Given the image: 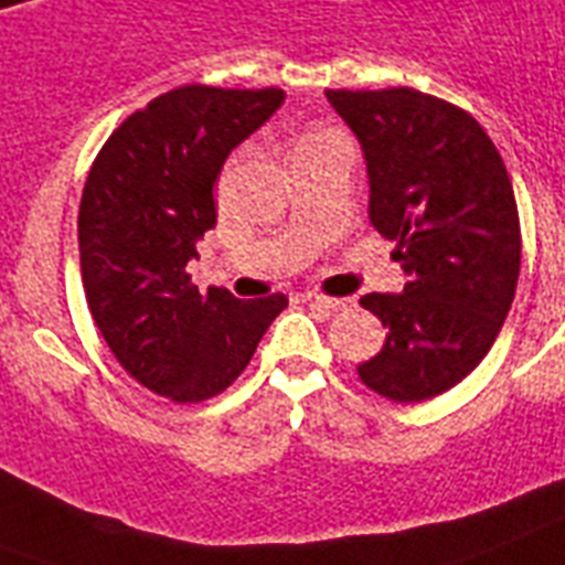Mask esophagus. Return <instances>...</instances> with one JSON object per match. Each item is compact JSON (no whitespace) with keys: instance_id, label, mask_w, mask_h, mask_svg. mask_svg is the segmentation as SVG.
Segmentation results:
<instances>
[{"instance_id":"1","label":"esophagus","mask_w":565,"mask_h":565,"mask_svg":"<svg viewBox=\"0 0 565 565\" xmlns=\"http://www.w3.org/2000/svg\"><path fill=\"white\" fill-rule=\"evenodd\" d=\"M305 301L316 307H324V310H345L351 307V298H333V296H322V292H307Z\"/></svg>"}]
</instances>
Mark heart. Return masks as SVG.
<instances>
[{
	"instance_id": "b5f03b06",
	"label": "heart",
	"mask_w": 565,
	"mask_h": 565,
	"mask_svg": "<svg viewBox=\"0 0 565 565\" xmlns=\"http://www.w3.org/2000/svg\"><path fill=\"white\" fill-rule=\"evenodd\" d=\"M330 136H333V132H307V136H301V139L296 141V148H292V150H298V148H307V145H316V141L330 139Z\"/></svg>"
}]
</instances>
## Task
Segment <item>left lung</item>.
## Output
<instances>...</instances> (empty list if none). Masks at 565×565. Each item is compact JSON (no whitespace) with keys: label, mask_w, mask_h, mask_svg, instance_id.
<instances>
[{"label":"left lung","mask_w":565,"mask_h":565,"mask_svg":"<svg viewBox=\"0 0 565 565\" xmlns=\"http://www.w3.org/2000/svg\"><path fill=\"white\" fill-rule=\"evenodd\" d=\"M369 168V217L394 241L403 292H369L386 345L356 374L394 403L447 392L484 360L511 310L522 235L511 177L470 113L409 89H328Z\"/></svg>","instance_id":"8db88e82"}]
</instances>
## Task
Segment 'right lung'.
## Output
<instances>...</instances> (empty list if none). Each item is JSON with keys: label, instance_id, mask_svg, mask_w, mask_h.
Instances as JSON below:
<instances>
[{"label": "right lung", "instance_id": "1", "mask_svg": "<svg viewBox=\"0 0 565 565\" xmlns=\"http://www.w3.org/2000/svg\"><path fill=\"white\" fill-rule=\"evenodd\" d=\"M281 100L275 86L164 92L124 118L86 177L77 243L92 319L121 369L173 403L232 386L287 307L281 292H200L185 273L217 223L220 168Z\"/></svg>", "mask_w": 565, "mask_h": 565}]
</instances>
